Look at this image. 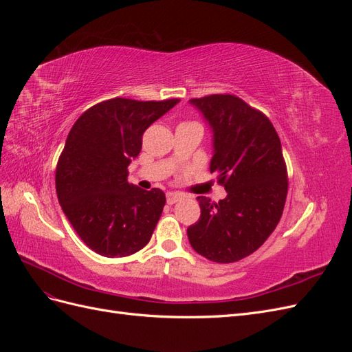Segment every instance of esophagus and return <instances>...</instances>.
I'll return each mask as SVG.
<instances>
[{"mask_svg":"<svg viewBox=\"0 0 352 352\" xmlns=\"http://www.w3.org/2000/svg\"><path fill=\"white\" fill-rule=\"evenodd\" d=\"M182 198H184V197H182V194H177V192H168V194H167V204L173 206V204H176V202H177V201H180Z\"/></svg>","mask_w":352,"mask_h":352,"instance_id":"esophagus-1","label":"esophagus"}]
</instances>
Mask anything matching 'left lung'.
<instances>
[{"label":"left lung","mask_w":352,"mask_h":352,"mask_svg":"<svg viewBox=\"0 0 352 352\" xmlns=\"http://www.w3.org/2000/svg\"><path fill=\"white\" fill-rule=\"evenodd\" d=\"M190 104L212 129L210 172L228 197L197 198L201 216L188 228V239L202 257L235 263L257 251L282 217L287 172L280 140L269 117L236 95L214 94Z\"/></svg>","instance_id":"1"}]
</instances>
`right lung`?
<instances>
[{"label":"right lung","mask_w":352,"mask_h":352,"mask_svg":"<svg viewBox=\"0 0 352 352\" xmlns=\"http://www.w3.org/2000/svg\"><path fill=\"white\" fill-rule=\"evenodd\" d=\"M179 101L111 98L92 105L70 129L56 168L57 197L97 254L126 257L150 242L166 195L127 182V166L141 153L144 132Z\"/></svg>","instance_id":"1"}]
</instances>
